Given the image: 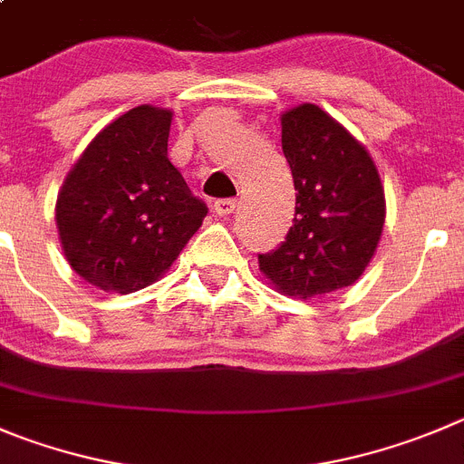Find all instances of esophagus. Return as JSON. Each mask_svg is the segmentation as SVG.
<instances>
[{
  "label": "esophagus",
  "mask_w": 464,
  "mask_h": 464,
  "mask_svg": "<svg viewBox=\"0 0 464 464\" xmlns=\"http://www.w3.org/2000/svg\"><path fill=\"white\" fill-rule=\"evenodd\" d=\"M212 210H215L218 218H228L236 210V198H219V201H215Z\"/></svg>",
  "instance_id": "34e87169"
}]
</instances>
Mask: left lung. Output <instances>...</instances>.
I'll use <instances>...</instances> for the list:
<instances>
[{
  "mask_svg": "<svg viewBox=\"0 0 464 464\" xmlns=\"http://www.w3.org/2000/svg\"><path fill=\"white\" fill-rule=\"evenodd\" d=\"M281 149L295 183V219L258 267L284 295L311 300L353 285L378 249L384 188L375 162L318 105L281 114Z\"/></svg>",
  "mask_w": 464,
  "mask_h": 464,
  "instance_id": "left-lung-1",
  "label": "left lung"
}]
</instances>
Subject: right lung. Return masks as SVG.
<instances>
[{
	"mask_svg": "<svg viewBox=\"0 0 464 464\" xmlns=\"http://www.w3.org/2000/svg\"><path fill=\"white\" fill-rule=\"evenodd\" d=\"M171 111L140 105L95 134L56 197V228L72 270L121 295L158 281L208 208L169 162Z\"/></svg>",
	"mask_w": 464,
	"mask_h": 464,
	"instance_id": "obj_1",
	"label": "right lung"
}]
</instances>
